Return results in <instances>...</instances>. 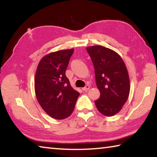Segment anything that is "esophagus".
<instances>
[{"label": "esophagus", "instance_id": "1", "mask_svg": "<svg viewBox=\"0 0 157 157\" xmlns=\"http://www.w3.org/2000/svg\"><path fill=\"white\" fill-rule=\"evenodd\" d=\"M89 89H90V86H89V85H86V86H84V88H82V90H83L84 91H87L88 90H89Z\"/></svg>", "mask_w": 157, "mask_h": 157}]
</instances>
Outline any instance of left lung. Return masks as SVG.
<instances>
[{
    "instance_id": "1",
    "label": "left lung",
    "mask_w": 157,
    "mask_h": 157,
    "mask_svg": "<svg viewBox=\"0 0 157 157\" xmlns=\"http://www.w3.org/2000/svg\"><path fill=\"white\" fill-rule=\"evenodd\" d=\"M95 69V82L100 96L95 101L98 110L112 116L121 110L129 95L128 71L120 55L101 46L86 48Z\"/></svg>"
}]
</instances>
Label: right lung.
Returning <instances> with one entry per match:
<instances>
[{
    "mask_svg": "<svg viewBox=\"0 0 157 157\" xmlns=\"http://www.w3.org/2000/svg\"><path fill=\"white\" fill-rule=\"evenodd\" d=\"M73 52L72 48L50 53L41 59L36 71V99L45 112L57 120L71 115L79 95L65 73Z\"/></svg>",
    "mask_w": 157,
    "mask_h": 157,
    "instance_id": "right-lung-1",
    "label": "right lung"
}]
</instances>
